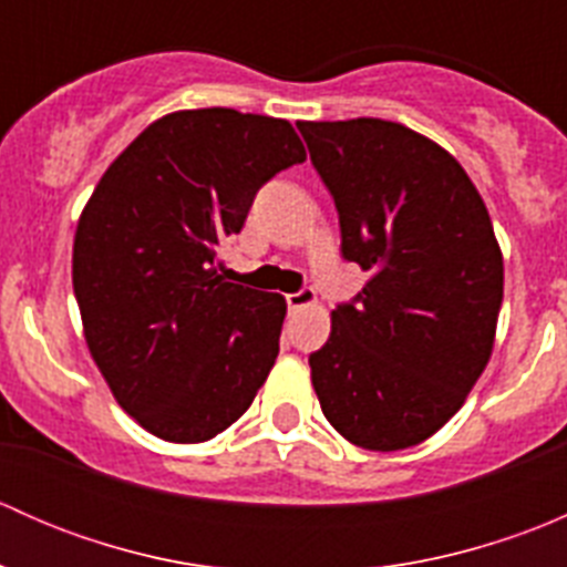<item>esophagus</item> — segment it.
I'll list each match as a JSON object with an SVG mask.
<instances>
[{
	"mask_svg": "<svg viewBox=\"0 0 567 567\" xmlns=\"http://www.w3.org/2000/svg\"><path fill=\"white\" fill-rule=\"evenodd\" d=\"M285 301H288L290 310H299V307H307V305H312V301H316V290L301 288V290H296V293L285 296Z\"/></svg>",
	"mask_w": 567,
	"mask_h": 567,
	"instance_id": "obj_1",
	"label": "esophagus"
}]
</instances>
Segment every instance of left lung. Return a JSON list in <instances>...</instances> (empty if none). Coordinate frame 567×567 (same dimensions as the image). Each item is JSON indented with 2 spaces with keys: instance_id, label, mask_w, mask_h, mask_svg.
<instances>
[{
  "instance_id": "left-lung-1",
  "label": "left lung",
  "mask_w": 567,
  "mask_h": 567,
  "mask_svg": "<svg viewBox=\"0 0 567 567\" xmlns=\"http://www.w3.org/2000/svg\"><path fill=\"white\" fill-rule=\"evenodd\" d=\"M340 216V251L370 274L310 353L320 409L357 447H414L485 370L502 251L463 167L392 120L296 123Z\"/></svg>"
}]
</instances>
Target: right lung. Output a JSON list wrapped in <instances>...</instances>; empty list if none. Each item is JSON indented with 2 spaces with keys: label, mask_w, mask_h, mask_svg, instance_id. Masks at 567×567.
Returning a JSON list of instances; mask_svg holds the SVG:
<instances>
[{
  "label": "right lung",
  "mask_w": 567,
  "mask_h": 567,
  "mask_svg": "<svg viewBox=\"0 0 567 567\" xmlns=\"http://www.w3.org/2000/svg\"><path fill=\"white\" fill-rule=\"evenodd\" d=\"M305 158L288 120L188 109L147 125L95 186L73 293L109 390L153 436L208 442L274 368L285 299L227 282L219 249L260 186Z\"/></svg>",
  "instance_id": "1"
}]
</instances>
